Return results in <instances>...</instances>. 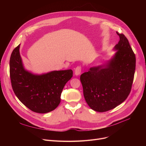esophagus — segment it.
<instances>
[{
	"instance_id": "obj_1",
	"label": "esophagus",
	"mask_w": 146,
	"mask_h": 146,
	"mask_svg": "<svg viewBox=\"0 0 146 146\" xmlns=\"http://www.w3.org/2000/svg\"><path fill=\"white\" fill-rule=\"evenodd\" d=\"M81 70H82V67L80 66H78L76 67V68H75L74 70V73L76 75H79L80 72H81Z\"/></svg>"
}]
</instances>
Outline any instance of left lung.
<instances>
[{
	"instance_id": "left-lung-1",
	"label": "left lung",
	"mask_w": 146,
	"mask_h": 146,
	"mask_svg": "<svg viewBox=\"0 0 146 146\" xmlns=\"http://www.w3.org/2000/svg\"><path fill=\"white\" fill-rule=\"evenodd\" d=\"M114 57L107 64L92 67L80 75L83 95L91 109L106 112L123 102L131 92L135 70V56L123 34Z\"/></svg>"
}]
</instances>
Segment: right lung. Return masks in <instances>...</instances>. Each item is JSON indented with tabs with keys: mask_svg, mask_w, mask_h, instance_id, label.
Here are the masks:
<instances>
[{
	"mask_svg": "<svg viewBox=\"0 0 146 146\" xmlns=\"http://www.w3.org/2000/svg\"><path fill=\"white\" fill-rule=\"evenodd\" d=\"M19 47L20 45L14 48L9 61L10 78L15 94L33 112L45 113L53 111L61 101V94L66 83L72 78V70L33 74L23 66Z\"/></svg>",
	"mask_w": 146,
	"mask_h": 146,
	"instance_id": "obj_1",
	"label": "right lung"
}]
</instances>
